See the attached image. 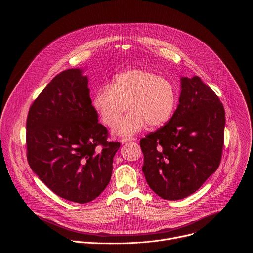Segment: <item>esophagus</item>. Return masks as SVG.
<instances>
[{
	"label": "esophagus",
	"mask_w": 253,
	"mask_h": 253,
	"mask_svg": "<svg viewBox=\"0 0 253 253\" xmlns=\"http://www.w3.org/2000/svg\"><path fill=\"white\" fill-rule=\"evenodd\" d=\"M135 139L134 138H128V137H123V138H121V140H120V142L122 143V144H125V143H127V142H130V141H134Z\"/></svg>",
	"instance_id": "esophagus-1"
}]
</instances>
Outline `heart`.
<instances>
[{"mask_svg": "<svg viewBox=\"0 0 253 253\" xmlns=\"http://www.w3.org/2000/svg\"><path fill=\"white\" fill-rule=\"evenodd\" d=\"M177 98L173 85L145 69H134L116 75L110 86L101 88L93 105L102 122L113 126L126 109L130 112L113 127L118 136H132L148 124L157 128L167 123L175 110Z\"/></svg>", "mask_w": 253, "mask_h": 253, "instance_id": "heart-1", "label": "heart"}]
</instances>
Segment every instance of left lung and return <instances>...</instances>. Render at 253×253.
I'll list each match as a JSON object with an SVG mask.
<instances>
[{"label": "left lung", "mask_w": 253, "mask_h": 253, "mask_svg": "<svg viewBox=\"0 0 253 253\" xmlns=\"http://www.w3.org/2000/svg\"><path fill=\"white\" fill-rule=\"evenodd\" d=\"M180 81L179 104L171 119L140 140L144 176L166 200L198 190L217 170L224 143L225 112L217 95L198 76Z\"/></svg>", "instance_id": "obj_1"}]
</instances>
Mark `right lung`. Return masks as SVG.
Segmentation results:
<instances>
[{
  "label": "right lung",
  "mask_w": 253,
  "mask_h": 253,
  "mask_svg": "<svg viewBox=\"0 0 253 253\" xmlns=\"http://www.w3.org/2000/svg\"><path fill=\"white\" fill-rule=\"evenodd\" d=\"M82 73L68 69L53 78L31 105L26 127L31 169L58 196L77 203L103 192L120 147L107 141Z\"/></svg>",
  "instance_id": "obj_1"
}]
</instances>
